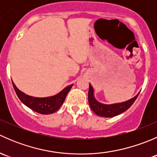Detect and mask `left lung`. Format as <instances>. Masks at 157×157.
<instances>
[{"instance_id": "1", "label": "left lung", "mask_w": 157, "mask_h": 157, "mask_svg": "<svg viewBox=\"0 0 157 157\" xmlns=\"http://www.w3.org/2000/svg\"><path fill=\"white\" fill-rule=\"evenodd\" d=\"M139 93L136 95L134 98L130 99V100L121 102V103L105 105V104L100 103L95 99L94 96H93V88L91 86V84H90V89H89L88 93V101L89 103H90V108L95 114L101 117L110 118V117L116 116V115L128 110L134 103Z\"/></svg>"}]
</instances>
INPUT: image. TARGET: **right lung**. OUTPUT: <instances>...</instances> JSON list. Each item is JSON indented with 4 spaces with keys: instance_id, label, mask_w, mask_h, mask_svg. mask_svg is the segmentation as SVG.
I'll list each match as a JSON object with an SVG mask.
<instances>
[{
    "instance_id": "add662e5",
    "label": "right lung",
    "mask_w": 157,
    "mask_h": 157,
    "mask_svg": "<svg viewBox=\"0 0 157 157\" xmlns=\"http://www.w3.org/2000/svg\"><path fill=\"white\" fill-rule=\"evenodd\" d=\"M12 83L14 90L20 101L29 109H33V111L38 112V113L43 114V115L54 113L57 110H58V109L61 106L64 102L67 93L73 86V84H71L67 86L55 96L45 98H37L25 94L16 86L13 81Z\"/></svg>"
}]
</instances>
